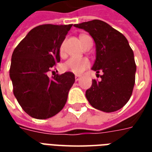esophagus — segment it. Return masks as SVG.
Returning <instances> with one entry per match:
<instances>
[{
    "instance_id": "esophagus-1",
    "label": "esophagus",
    "mask_w": 152,
    "mask_h": 152,
    "mask_svg": "<svg viewBox=\"0 0 152 152\" xmlns=\"http://www.w3.org/2000/svg\"><path fill=\"white\" fill-rule=\"evenodd\" d=\"M80 79V75H76V76H75V80H76V81H78Z\"/></svg>"
}]
</instances>
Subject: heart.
<instances>
[{"mask_svg": "<svg viewBox=\"0 0 152 152\" xmlns=\"http://www.w3.org/2000/svg\"><path fill=\"white\" fill-rule=\"evenodd\" d=\"M86 37V35H81L80 37V40L81 41L83 38ZM81 43V42H80ZM59 53L62 57L64 56V50H63V44L61 45L59 49ZM90 66L89 59L86 58H71L63 64V68L66 72L75 73V74H80L86 69H87Z\"/></svg>", "mask_w": 152, "mask_h": 152, "instance_id": "heart-1", "label": "heart"}]
</instances>
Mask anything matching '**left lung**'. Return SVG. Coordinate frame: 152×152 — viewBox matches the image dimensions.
Segmentation results:
<instances>
[{"label":"left lung","instance_id":"8db88e82","mask_svg":"<svg viewBox=\"0 0 152 152\" xmlns=\"http://www.w3.org/2000/svg\"><path fill=\"white\" fill-rule=\"evenodd\" d=\"M74 27L88 31L95 42L96 59L92 70L102 72L101 80H92L86 92L93 107L104 112L122 108L130 99L134 84L136 64L127 39L120 31L99 19ZM99 75V74H97Z\"/></svg>","mask_w":152,"mask_h":152}]
</instances>
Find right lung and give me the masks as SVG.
I'll use <instances>...</instances> for the list:
<instances>
[{"label": "right lung", "mask_w": 152, "mask_h": 152, "mask_svg": "<svg viewBox=\"0 0 152 152\" xmlns=\"http://www.w3.org/2000/svg\"><path fill=\"white\" fill-rule=\"evenodd\" d=\"M72 24L40 25L31 29L13 52L10 76L23 110L36 119H48L63 108L75 82L71 72H48L60 62L59 49Z\"/></svg>", "instance_id": "add662e5"}]
</instances>
